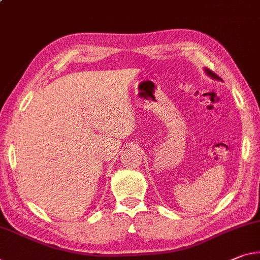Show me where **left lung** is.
Instances as JSON below:
<instances>
[{
    "mask_svg": "<svg viewBox=\"0 0 260 260\" xmlns=\"http://www.w3.org/2000/svg\"><path fill=\"white\" fill-rule=\"evenodd\" d=\"M206 73H207V74H208V75H211L212 77H214V78H216V80H221V78H220V76H217L215 73H213V72L211 71V69H207V68H206Z\"/></svg>",
    "mask_w": 260,
    "mask_h": 260,
    "instance_id": "left-lung-1",
    "label": "left lung"
}]
</instances>
